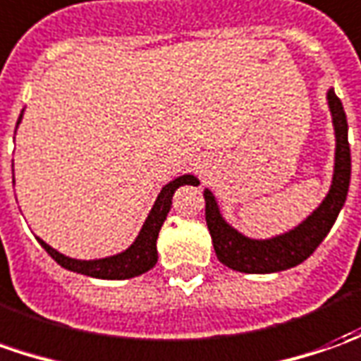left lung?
I'll use <instances>...</instances> for the list:
<instances>
[{
    "instance_id": "obj_1",
    "label": "left lung",
    "mask_w": 361,
    "mask_h": 361,
    "mask_svg": "<svg viewBox=\"0 0 361 361\" xmlns=\"http://www.w3.org/2000/svg\"><path fill=\"white\" fill-rule=\"evenodd\" d=\"M326 98L332 112L336 134L334 176H332L330 191L326 193L322 203L300 225L271 239L245 237L243 233L225 221V217L219 212V203L212 191H203L205 221H207V229L212 233L213 249H215L217 259L225 267L249 274L279 273V271L293 269L296 264L304 263L332 229L338 213L345 203V195L350 188V173H352V158H350V144H348V120H345L342 100L336 97L334 88L328 90Z\"/></svg>"
}]
</instances>
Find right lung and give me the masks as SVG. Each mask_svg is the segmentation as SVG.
Here are the masks:
<instances>
[{
    "mask_svg": "<svg viewBox=\"0 0 361 361\" xmlns=\"http://www.w3.org/2000/svg\"><path fill=\"white\" fill-rule=\"evenodd\" d=\"M23 118V112L19 114L17 126ZM16 126V130H17ZM200 180L191 173L180 176L168 185H164L158 195V200L154 203L152 212L148 213L146 221L140 229L136 241L130 245L126 251L112 255V257H104V259H92V261H80V259H71L65 257L63 252L55 251L53 247H49L43 239L37 237V241L41 243V247L45 249L55 261H57L63 269L73 271V273L87 274V276H94V279H104V281H124V279H132V276H140V274L148 273L154 264L158 263V249H156V241H158V233H160L161 225L166 221L168 213L171 207V197L180 185H197Z\"/></svg>",
    "mask_w": 361,
    "mask_h": 361,
    "instance_id": "1",
    "label": "right lung"
}]
</instances>
